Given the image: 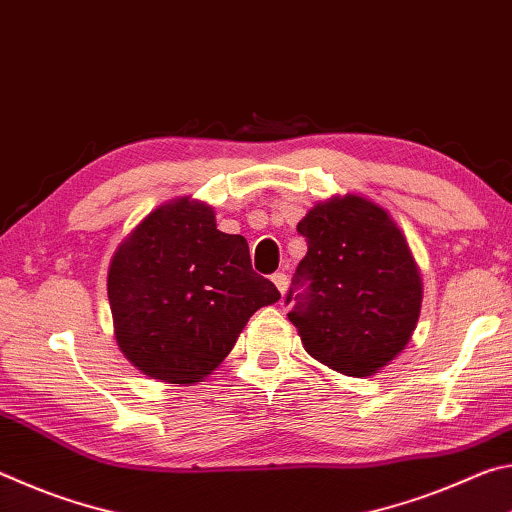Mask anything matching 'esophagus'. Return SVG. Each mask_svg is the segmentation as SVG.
I'll return each mask as SVG.
<instances>
[{
	"mask_svg": "<svg viewBox=\"0 0 512 512\" xmlns=\"http://www.w3.org/2000/svg\"><path fill=\"white\" fill-rule=\"evenodd\" d=\"M273 284L277 287V291H280L282 296H284V293H287V289H289V275L287 273H275L273 275Z\"/></svg>",
	"mask_w": 512,
	"mask_h": 512,
	"instance_id": "obj_1",
	"label": "esophagus"
}]
</instances>
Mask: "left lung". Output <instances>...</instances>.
Wrapping results in <instances>:
<instances>
[{
	"label": "left lung",
	"mask_w": 512,
	"mask_h": 512,
	"mask_svg": "<svg viewBox=\"0 0 512 512\" xmlns=\"http://www.w3.org/2000/svg\"><path fill=\"white\" fill-rule=\"evenodd\" d=\"M298 232L307 255L287 302L296 300L289 320L302 345L343 375H375L420 316L422 280L402 230L379 205L345 194L311 207Z\"/></svg>",
	"instance_id": "obj_1"
}]
</instances>
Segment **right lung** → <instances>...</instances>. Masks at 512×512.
<instances>
[{
	"label": "right lung",
	"mask_w": 512,
	"mask_h": 512,
	"mask_svg": "<svg viewBox=\"0 0 512 512\" xmlns=\"http://www.w3.org/2000/svg\"><path fill=\"white\" fill-rule=\"evenodd\" d=\"M108 300L119 350L137 370L196 384L280 291L253 271L248 241L216 230L212 207L185 196L160 205L121 241Z\"/></svg>",
	"instance_id": "obj_1"
}]
</instances>
